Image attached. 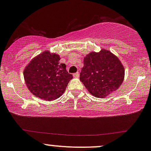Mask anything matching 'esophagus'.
<instances>
[{
	"instance_id": "esophagus-1",
	"label": "esophagus",
	"mask_w": 151,
	"mask_h": 151,
	"mask_svg": "<svg viewBox=\"0 0 151 151\" xmlns=\"http://www.w3.org/2000/svg\"><path fill=\"white\" fill-rule=\"evenodd\" d=\"M74 78H78L79 77V72H76V73L73 74Z\"/></svg>"
}]
</instances>
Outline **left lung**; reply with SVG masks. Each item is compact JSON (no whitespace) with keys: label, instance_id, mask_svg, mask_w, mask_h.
<instances>
[{"label":"left lung","instance_id":"8db88e82","mask_svg":"<svg viewBox=\"0 0 151 151\" xmlns=\"http://www.w3.org/2000/svg\"><path fill=\"white\" fill-rule=\"evenodd\" d=\"M124 77V69L117 57L101 50L92 52L83 59L80 80L97 98H104L119 88Z\"/></svg>","mask_w":151,"mask_h":151}]
</instances>
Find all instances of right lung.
<instances>
[{
	"label": "right lung",
	"mask_w": 151,
	"mask_h": 151,
	"mask_svg": "<svg viewBox=\"0 0 151 151\" xmlns=\"http://www.w3.org/2000/svg\"><path fill=\"white\" fill-rule=\"evenodd\" d=\"M60 56L45 51L34 58L24 71L29 90L42 99L52 101L65 92L72 74L68 73Z\"/></svg>",
	"instance_id": "right-lung-1"
}]
</instances>
